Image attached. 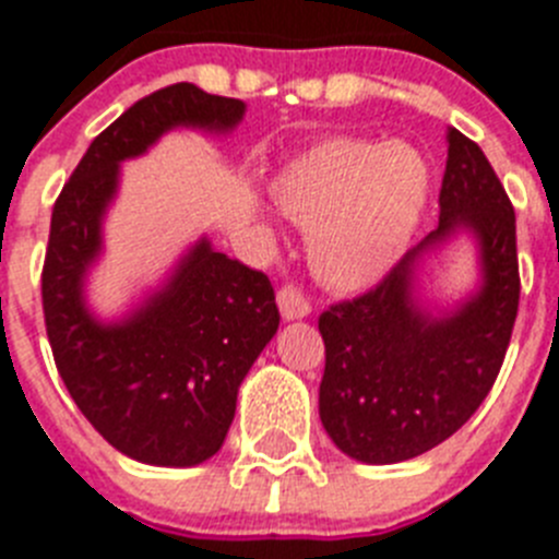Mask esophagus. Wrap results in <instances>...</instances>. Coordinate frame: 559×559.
Listing matches in <instances>:
<instances>
[{"label":"esophagus","instance_id":"34e87169","mask_svg":"<svg viewBox=\"0 0 559 559\" xmlns=\"http://www.w3.org/2000/svg\"><path fill=\"white\" fill-rule=\"evenodd\" d=\"M276 305H280V313L283 319H305L310 313V299L299 285L288 283L276 290Z\"/></svg>","mask_w":559,"mask_h":559}]
</instances>
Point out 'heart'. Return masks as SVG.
Returning <instances> with one entry per match:
<instances>
[{"mask_svg":"<svg viewBox=\"0 0 559 559\" xmlns=\"http://www.w3.org/2000/svg\"><path fill=\"white\" fill-rule=\"evenodd\" d=\"M426 195V162L412 147L369 140L322 142L274 181L276 204L313 231V265L335 288H360L386 274Z\"/></svg>","mask_w":559,"mask_h":559,"instance_id":"obj_1","label":"heart"}]
</instances>
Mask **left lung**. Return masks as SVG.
Here are the masks:
<instances>
[{
  "instance_id": "8db88e82",
  "label": "left lung",
  "mask_w": 559,
  "mask_h": 559,
  "mask_svg": "<svg viewBox=\"0 0 559 559\" xmlns=\"http://www.w3.org/2000/svg\"><path fill=\"white\" fill-rule=\"evenodd\" d=\"M462 225L479 237L485 285L462 311L433 320L413 302V269L423 250ZM518 299L512 201L481 147L451 128L437 229L374 288L319 316L324 431L347 456L367 464L406 462L445 442L490 394L510 347Z\"/></svg>"
}]
</instances>
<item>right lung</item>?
<instances>
[{
    "label": "right lung",
    "mask_w": 559,
    "mask_h": 559,
    "mask_svg": "<svg viewBox=\"0 0 559 559\" xmlns=\"http://www.w3.org/2000/svg\"><path fill=\"white\" fill-rule=\"evenodd\" d=\"M243 111L235 97L192 83L159 88L97 133L52 206L41 271L52 358L83 417L136 462L190 467L221 451L237 386L280 328L274 288L263 271L201 240L145 308L100 324L83 305V274L100 251L120 162L170 128L226 131Z\"/></svg>",
    "instance_id": "right-lung-1"
}]
</instances>
